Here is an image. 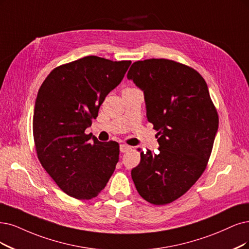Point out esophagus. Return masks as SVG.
<instances>
[{
    "label": "esophagus",
    "instance_id": "obj_1",
    "mask_svg": "<svg viewBox=\"0 0 249 249\" xmlns=\"http://www.w3.org/2000/svg\"><path fill=\"white\" fill-rule=\"evenodd\" d=\"M132 148L130 145L128 144H125V143H121L120 144V151H121V153H126V152H129Z\"/></svg>",
    "mask_w": 249,
    "mask_h": 249
}]
</instances>
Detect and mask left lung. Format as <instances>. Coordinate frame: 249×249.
I'll return each instance as SVG.
<instances>
[{"instance_id":"obj_1","label":"left lung","mask_w":249,"mask_h":249,"mask_svg":"<svg viewBox=\"0 0 249 249\" xmlns=\"http://www.w3.org/2000/svg\"><path fill=\"white\" fill-rule=\"evenodd\" d=\"M127 78L143 91L146 118L158 131L159 153L141 152L131 170L139 194L154 205L178 199L204 172L218 128L205 80L164 58L135 61Z\"/></svg>"}]
</instances>
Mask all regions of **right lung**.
Returning a JSON list of instances; mask_svg holds the SVG:
<instances>
[{"mask_svg": "<svg viewBox=\"0 0 249 249\" xmlns=\"http://www.w3.org/2000/svg\"><path fill=\"white\" fill-rule=\"evenodd\" d=\"M130 64V60L86 56L55 68L39 89L33 120L36 155L71 197H96L115 171L119 143L101 142L85 130Z\"/></svg>", "mask_w": 249, "mask_h": 249, "instance_id": "add662e5", "label": "right lung"}]
</instances>
